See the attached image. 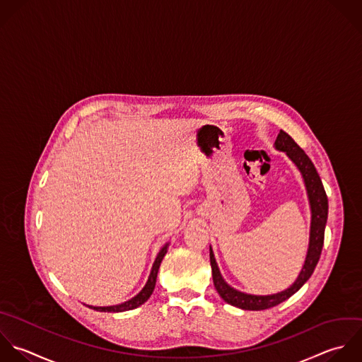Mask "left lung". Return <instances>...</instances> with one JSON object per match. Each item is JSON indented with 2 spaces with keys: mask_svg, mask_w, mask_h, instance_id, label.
<instances>
[{
  "mask_svg": "<svg viewBox=\"0 0 362 362\" xmlns=\"http://www.w3.org/2000/svg\"><path fill=\"white\" fill-rule=\"evenodd\" d=\"M275 149L279 152H285L286 156L295 163V166L299 169L308 199L310 206V235H309V248L306 254L305 264L296 278V281L285 291L274 293V295H250L245 292H240L230 286L216 262L214 252L210 247V264H211V272H213V282L214 288L218 292V295L223 298L224 302H227L231 306H235L243 310H265L274 306H278L279 303L289 299L292 295H295L312 276L322 254L323 243H325V228L327 223V214H329V202L327 196L322 183V179L310 160V158L305 153V151L292 139L291 135H288L285 131H279L276 141H275Z\"/></svg>",
  "mask_w": 362,
  "mask_h": 362,
  "instance_id": "left-lung-1",
  "label": "left lung"
}]
</instances>
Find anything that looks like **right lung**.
<instances>
[{"label":"right lung","instance_id":"add662e5","mask_svg":"<svg viewBox=\"0 0 362 362\" xmlns=\"http://www.w3.org/2000/svg\"><path fill=\"white\" fill-rule=\"evenodd\" d=\"M168 247H169V243H166L160 251L158 252L156 258H155V262L152 265V269H151V274H149V278L145 284V286L142 288V291L134 296L132 299L121 303V305H115V306H104V308H100V306H88L90 309L93 310H97V312H108V313H119V312H127V310H132V309H136L139 308L141 305H144L152 295L153 289H155V285H156V278H158V271H159V267H160V262L163 259V257L166 255L168 252Z\"/></svg>","mask_w":362,"mask_h":362}]
</instances>
